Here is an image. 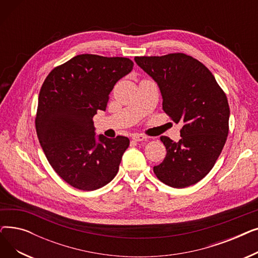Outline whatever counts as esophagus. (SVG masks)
Returning <instances> with one entry per match:
<instances>
[{"label": "esophagus", "instance_id": "esophagus-1", "mask_svg": "<svg viewBox=\"0 0 258 258\" xmlns=\"http://www.w3.org/2000/svg\"><path fill=\"white\" fill-rule=\"evenodd\" d=\"M132 139L135 141H143V140H146L147 137L142 134H135L132 136Z\"/></svg>", "mask_w": 258, "mask_h": 258}]
</instances>
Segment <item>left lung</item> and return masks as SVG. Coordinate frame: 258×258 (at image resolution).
Returning <instances> with one entry per match:
<instances>
[{
	"label": "left lung",
	"mask_w": 258,
	"mask_h": 258,
	"mask_svg": "<svg viewBox=\"0 0 258 258\" xmlns=\"http://www.w3.org/2000/svg\"><path fill=\"white\" fill-rule=\"evenodd\" d=\"M135 61L158 84L163 111L175 123H183L179 142L160 138L167 154L154 172L173 188L195 185L212 169L226 143V94L204 64L184 53L136 56Z\"/></svg>",
	"instance_id": "left-lung-1"
}]
</instances>
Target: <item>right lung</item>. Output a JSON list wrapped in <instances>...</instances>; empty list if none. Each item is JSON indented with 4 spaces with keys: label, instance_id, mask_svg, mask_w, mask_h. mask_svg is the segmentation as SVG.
Instances as JSON below:
<instances>
[{
    "label": "right lung",
    "instance_id": "right-lung-1",
    "mask_svg": "<svg viewBox=\"0 0 258 258\" xmlns=\"http://www.w3.org/2000/svg\"><path fill=\"white\" fill-rule=\"evenodd\" d=\"M133 67L126 57L80 54L54 68L40 88L37 138L52 168L79 190H96L118 172L130 140L96 138L93 117L105 111L114 86Z\"/></svg>",
    "mask_w": 258,
    "mask_h": 258
}]
</instances>
